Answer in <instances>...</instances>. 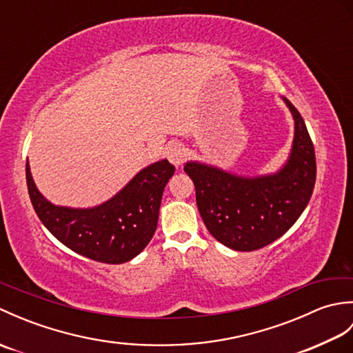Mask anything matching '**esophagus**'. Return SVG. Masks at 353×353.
I'll return each instance as SVG.
<instances>
[{
    "label": "esophagus",
    "instance_id": "obj_1",
    "mask_svg": "<svg viewBox=\"0 0 353 353\" xmlns=\"http://www.w3.org/2000/svg\"><path fill=\"white\" fill-rule=\"evenodd\" d=\"M167 157H168V161L172 163V165H176V167H181V165L185 162V159H186V150L182 147V145H179V144H174V145H171L168 150H167Z\"/></svg>",
    "mask_w": 353,
    "mask_h": 353
}]
</instances>
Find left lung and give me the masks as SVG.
Wrapping results in <instances>:
<instances>
[{
    "label": "left lung",
    "mask_w": 353,
    "mask_h": 353,
    "mask_svg": "<svg viewBox=\"0 0 353 353\" xmlns=\"http://www.w3.org/2000/svg\"><path fill=\"white\" fill-rule=\"evenodd\" d=\"M288 161L274 174L243 177L212 165L186 162L199 212L211 235L232 250L252 252L282 236L305 211L316 185V153L299 110Z\"/></svg>",
    "instance_id": "1"
}]
</instances>
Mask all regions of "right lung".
I'll list each match as a JSON object with an SVG mask.
<instances>
[{"instance_id":"right-lung-1","label":"right lung","mask_w":353,"mask_h":353,"mask_svg":"<svg viewBox=\"0 0 353 353\" xmlns=\"http://www.w3.org/2000/svg\"><path fill=\"white\" fill-rule=\"evenodd\" d=\"M174 170L167 159L148 165L110 200L88 209L50 203L36 188L28 161L26 177L37 216L59 241L92 261L123 264L138 256L153 238L162 192Z\"/></svg>"}]
</instances>
